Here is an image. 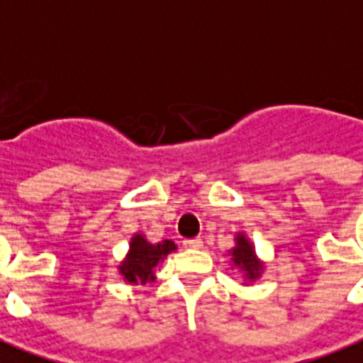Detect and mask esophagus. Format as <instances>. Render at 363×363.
Returning <instances> with one entry per match:
<instances>
[{"label": "esophagus", "instance_id": "obj_1", "mask_svg": "<svg viewBox=\"0 0 363 363\" xmlns=\"http://www.w3.org/2000/svg\"><path fill=\"white\" fill-rule=\"evenodd\" d=\"M184 246L186 248H202L203 242L202 238H189V240H184Z\"/></svg>", "mask_w": 363, "mask_h": 363}]
</instances>
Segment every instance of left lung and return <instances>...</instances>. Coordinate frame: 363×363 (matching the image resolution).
<instances>
[{
    "mask_svg": "<svg viewBox=\"0 0 363 363\" xmlns=\"http://www.w3.org/2000/svg\"><path fill=\"white\" fill-rule=\"evenodd\" d=\"M236 246L230 250V259H233V265L238 267V269L244 271V277L248 281H256L259 277V273L264 269V264L257 259L256 250L252 246L248 238L244 235H236Z\"/></svg>",
    "mask_w": 363,
    "mask_h": 363,
    "instance_id": "8db88e82",
    "label": "left lung"
}]
</instances>
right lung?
<instances>
[{
  "mask_svg": "<svg viewBox=\"0 0 363 363\" xmlns=\"http://www.w3.org/2000/svg\"><path fill=\"white\" fill-rule=\"evenodd\" d=\"M173 250H177L173 240L152 244L147 242L144 235H134L127 257L119 265V273L128 284H146L155 279L154 267H157V264H161Z\"/></svg>",
  "mask_w": 363,
  "mask_h": 363,
  "instance_id": "add662e5",
  "label": "right lung"
}]
</instances>
